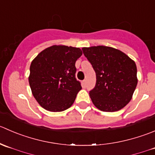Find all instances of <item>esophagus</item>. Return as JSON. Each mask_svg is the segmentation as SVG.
<instances>
[{
	"label": "esophagus",
	"mask_w": 155,
	"mask_h": 155,
	"mask_svg": "<svg viewBox=\"0 0 155 155\" xmlns=\"http://www.w3.org/2000/svg\"><path fill=\"white\" fill-rule=\"evenodd\" d=\"M81 85H82L83 87H86V81H85V80H84V81H83L82 82H81Z\"/></svg>",
	"instance_id": "1"
}]
</instances>
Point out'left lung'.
<instances>
[{"label":"left lung","instance_id":"8db88e82","mask_svg":"<svg viewBox=\"0 0 155 155\" xmlns=\"http://www.w3.org/2000/svg\"><path fill=\"white\" fill-rule=\"evenodd\" d=\"M82 50L96 71V86L90 91L93 105L107 112L122 109L130 102L137 85L134 61L111 47L93 46Z\"/></svg>","mask_w":155,"mask_h":155}]
</instances>
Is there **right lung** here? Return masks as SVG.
<instances>
[{
	"instance_id": "right-lung-1",
	"label": "right lung",
	"mask_w": 155,
	"mask_h": 155,
	"mask_svg": "<svg viewBox=\"0 0 155 155\" xmlns=\"http://www.w3.org/2000/svg\"><path fill=\"white\" fill-rule=\"evenodd\" d=\"M82 54L79 47L53 45L32 60L29 85L32 95L42 108L59 112L73 105L82 89L75 78V62Z\"/></svg>"
}]
</instances>
